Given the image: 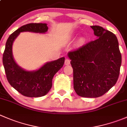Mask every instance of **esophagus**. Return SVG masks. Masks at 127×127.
Here are the masks:
<instances>
[{"label": "esophagus", "mask_w": 127, "mask_h": 127, "mask_svg": "<svg viewBox=\"0 0 127 127\" xmlns=\"http://www.w3.org/2000/svg\"><path fill=\"white\" fill-rule=\"evenodd\" d=\"M70 62H71V61H70V60H69V59L66 58V60H65V61H64L65 65H69L70 64Z\"/></svg>", "instance_id": "esophagus-1"}]
</instances>
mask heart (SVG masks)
Returning <instances> with one entry per match:
<instances>
[{"label": "heart", "instance_id": "obj_1", "mask_svg": "<svg viewBox=\"0 0 127 127\" xmlns=\"http://www.w3.org/2000/svg\"><path fill=\"white\" fill-rule=\"evenodd\" d=\"M78 42H79V43H80V44H82V43H83L84 42V39H83V38H80V39L78 40Z\"/></svg>", "mask_w": 127, "mask_h": 127}]
</instances>
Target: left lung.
Masks as SVG:
<instances>
[{
    "mask_svg": "<svg viewBox=\"0 0 127 127\" xmlns=\"http://www.w3.org/2000/svg\"><path fill=\"white\" fill-rule=\"evenodd\" d=\"M91 28L97 39L67 55L73 68L75 92L82 97L97 98L117 82L122 56L114 34L99 26Z\"/></svg>",
    "mask_w": 127,
    "mask_h": 127,
    "instance_id": "obj_1",
    "label": "left lung"
}]
</instances>
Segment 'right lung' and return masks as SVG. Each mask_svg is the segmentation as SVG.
Listing matches in <instances>:
<instances>
[{
	"instance_id": "right-lung-1",
	"label": "right lung",
	"mask_w": 127,
	"mask_h": 127,
	"mask_svg": "<svg viewBox=\"0 0 127 127\" xmlns=\"http://www.w3.org/2000/svg\"><path fill=\"white\" fill-rule=\"evenodd\" d=\"M45 23H29L20 27L9 36L3 54V64L9 84L23 95L32 98L43 96L52 87L55 74L63 66L64 57L45 64L39 69L27 71L18 66L12 54L13 41L21 32L45 33L48 31Z\"/></svg>"
}]
</instances>
